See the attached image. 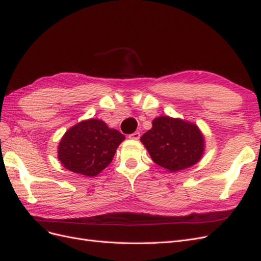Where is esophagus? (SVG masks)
Instances as JSON below:
<instances>
[{"mask_svg": "<svg viewBox=\"0 0 261 261\" xmlns=\"http://www.w3.org/2000/svg\"><path fill=\"white\" fill-rule=\"evenodd\" d=\"M129 138L130 139H132V140H139L140 139V132H135V133H132V135H130L129 136Z\"/></svg>", "mask_w": 261, "mask_h": 261, "instance_id": "obj_1", "label": "esophagus"}]
</instances>
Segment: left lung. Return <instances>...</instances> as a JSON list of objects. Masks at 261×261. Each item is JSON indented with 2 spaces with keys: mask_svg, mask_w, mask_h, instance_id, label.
I'll return each mask as SVG.
<instances>
[{
  "mask_svg": "<svg viewBox=\"0 0 261 261\" xmlns=\"http://www.w3.org/2000/svg\"><path fill=\"white\" fill-rule=\"evenodd\" d=\"M140 141L153 162L170 173L195 165L205 153V137L195 122L181 118L160 116Z\"/></svg>",
  "mask_w": 261,
  "mask_h": 261,
  "instance_id": "8db88e82",
  "label": "left lung"
}]
</instances>
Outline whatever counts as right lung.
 I'll return each instance as SVG.
<instances>
[{
  "instance_id": "right-lung-1",
  "label": "right lung",
  "mask_w": 261,
  "mask_h": 261,
  "mask_svg": "<svg viewBox=\"0 0 261 261\" xmlns=\"http://www.w3.org/2000/svg\"><path fill=\"white\" fill-rule=\"evenodd\" d=\"M125 137L100 119H87L65 132L57 158L65 169L93 177L108 166Z\"/></svg>"
}]
</instances>
